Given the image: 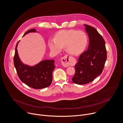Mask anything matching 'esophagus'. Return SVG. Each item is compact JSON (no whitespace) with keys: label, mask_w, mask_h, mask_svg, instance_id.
<instances>
[{"label":"esophagus","mask_w":123,"mask_h":123,"mask_svg":"<svg viewBox=\"0 0 123 123\" xmlns=\"http://www.w3.org/2000/svg\"><path fill=\"white\" fill-rule=\"evenodd\" d=\"M61 63L65 67H68L72 63L71 61V57L68 55L64 56L61 60Z\"/></svg>","instance_id":"1"}]
</instances>
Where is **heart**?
<instances>
[{"mask_svg":"<svg viewBox=\"0 0 123 123\" xmlns=\"http://www.w3.org/2000/svg\"><path fill=\"white\" fill-rule=\"evenodd\" d=\"M87 44V37L82 31L74 29L62 30L55 35V38L49 40L50 49L55 53L60 52L66 46L67 52L73 55L82 53Z\"/></svg>","mask_w":123,"mask_h":123,"instance_id":"1","label":"heart"}]
</instances>
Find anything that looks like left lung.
Wrapping results in <instances>:
<instances>
[{
	"instance_id": "left-lung-1",
	"label": "left lung",
	"mask_w": 123,
	"mask_h": 123,
	"mask_svg": "<svg viewBox=\"0 0 123 123\" xmlns=\"http://www.w3.org/2000/svg\"><path fill=\"white\" fill-rule=\"evenodd\" d=\"M89 43L88 49L81 54L75 65L73 83L85 85L91 82L102 72L107 59L105 42L96 29L85 25Z\"/></svg>"
}]
</instances>
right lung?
<instances>
[{
    "label": "right lung",
    "instance_id": "add662e5",
    "mask_svg": "<svg viewBox=\"0 0 123 123\" xmlns=\"http://www.w3.org/2000/svg\"><path fill=\"white\" fill-rule=\"evenodd\" d=\"M38 32L35 29H32L26 32L23 37L29 33ZM15 47L14 56V65L17 73L21 80L28 86L37 89H43L49 86L52 81V73L55 68V60H44L38 64L29 66L24 64L20 60L17 52V46Z\"/></svg>",
    "mask_w": 123,
    "mask_h": 123
}]
</instances>
